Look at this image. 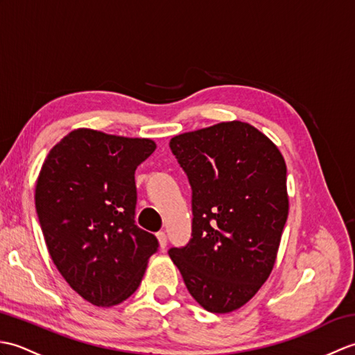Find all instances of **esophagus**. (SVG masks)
Instances as JSON below:
<instances>
[{
	"label": "esophagus",
	"mask_w": 355,
	"mask_h": 355,
	"mask_svg": "<svg viewBox=\"0 0 355 355\" xmlns=\"http://www.w3.org/2000/svg\"><path fill=\"white\" fill-rule=\"evenodd\" d=\"M157 239H158V244H160L162 248H164L166 244H168V236H166L164 232H158L157 233Z\"/></svg>",
	"instance_id": "obj_1"
}]
</instances>
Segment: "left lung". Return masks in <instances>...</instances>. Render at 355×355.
I'll list each match as a JSON object with an SVG mask.
<instances>
[{
    "label": "left lung",
    "mask_w": 355,
    "mask_h": 355,
    "mask_svg": "<svg viewBox=\"0 0 355 355\" xmlns=\"http://www.w3.org/2000/svg\"><path fill=\"white\" fill-rule=\"evenodd\" d=\"M192 187V238L169 256L192 297L238 310L267 281L288 216L286 166L267 135L239 120L171 139Z\"/></svg>",
    "instance_id": "8db88e82"
}]
</instances>
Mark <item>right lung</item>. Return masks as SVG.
<instances>
[{
  "label": "right lung",
  "instance_id": "add662e5",
  "mask_svg": "<svg viewBox=\"0 0 355 355\" xmlns=\"http://www.w3.org/2000/svg\"><path fill=\"white\" fill-rule=\"evenodd\" d=\"M155 148L150 139L79 128L51 148L36 180V214L51 259L96 306L130 297L158 248L134 221V173Z\"/></svg>",
  "mask_w": 355,
  "mask_h": 355
}]
</instances>
